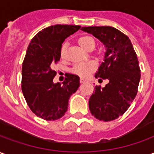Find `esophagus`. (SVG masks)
<instances>
[{
	"label": "esophagus",
	"instance_id": "34e87169",
	"mask_svg": "<svg viewBox=\"0 0 154 154\" xmlns=\"http://www.w3.org/2000/svg\"><path fill=\"white\" fill-rule=\"evenodd\" d=\"M80 82L81 83H85V82H87V81L84 80V79H80Z\"/></svg>",
	"mask_w": 154,
	"mask_h": 154
}]
</instances>
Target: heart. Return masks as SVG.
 Masks as SVG:
<instances>
[{"label":"heart","mask_w":154,"mask_h":154,"mask_svg":"<svg viewBox=\"0 0 154 154\" xmlns=\"http://www.w3.org/2000/svg\"><path fill=\"white\" fill-rule=\"evenodd\" d=\"M78 44H80L82 48L84 49H89L91 48H94L95 46V40L91 36H82L78 39ZM66 51V45L64 44L61 49V55L63 57L64 53ZM97 68V63L93 61H85V62H81L75 64L72 67V72L76 74L79 77L82 78L89 77L91 74Z\"/></svg>","instance_id":"1"}]
</instances>
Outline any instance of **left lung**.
Here are the masks:
<instances>
[{
    "label": "left lung",
    "mask_w": 154,
    "mask_h": 154,
    "mask_svg": "<svg viewBox=\"0 0 154 154\" xmlns=\"http://www.w3.org/2000/svg\"><path fill=\"white\" fill-rule=\"evenodd\" d=\"M105 45L104 62L96 78L108 79L105 87H95L89 99L91 113L97 119L110 121L119 118L135 98L140 81L139 61L128 36L110 26L82 27ZM100 80V79H99Z\"/></svg>",
    "instance_id": "obj_1"
}]
</instances>
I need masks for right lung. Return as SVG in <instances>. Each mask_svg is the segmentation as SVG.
<instances>
[{"instance_id": "right-lung-1", "label": "right lung", "mask_w": 154, "mask_h": 154, "mask_svg": "<svg viewBox=\"0 0 154 154\" xmlns=\"http://www.w3.org/2000/svg\"><path fill=\"white\" fill-rule=\"evenodd\" d=\"M80 28L52 25L38 32L29 44L22 65V92L32 112L41 119L63 117L69 98L80 86V78L74 74H67L63 85L53 82L56 76L53 67L60 60L62 44Z\"/></svg>"}]
</instances>
